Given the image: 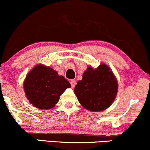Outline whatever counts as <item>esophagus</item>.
<instances>
[{"label":"esophagus","instance_id":"esophagus-1","mask_svg":"<svg viewBox=\"0 0 150 150\" xmlns=\"http://www.w3.org/2000/svg\"><path fill=\"white\" fill-rule=\"evenodd\" d=\"M70 84H71V87L73 88H73H75V85H76V82H75V80H73L70 81Z\"/></svg>","mask_w":150,"mask_h":150}]
</instances>
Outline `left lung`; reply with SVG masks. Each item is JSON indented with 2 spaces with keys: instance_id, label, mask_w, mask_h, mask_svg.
Wrapping results in <instances>:
<instances>
[{
  "instance_id": "obj_1",
  "label": "left lung",
  "mask_w": 150,
  "mask_h": 150,
  "mask_svg": "<svg viewBox=\"0 0 150 150\" xmlns=\"http://www.w3.org/2000/svg\"><path fill=\"white\" fill-rule=\"evenodd\" d=\"M117 89L118 84L114 74L108 66L101 64L96 69L89 66L74 91L83 107L89 110L99 112L112 103Z\"/></svg>"
}]
</instances>
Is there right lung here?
<instances>
[{
  "label": "right lung",
  "instance_id": "1",
  "mask_svg": "<svg viewBox=\"0 0 150 150\" xmlns=\"http://www.w3.org/2000/svg\"><path fill=\"white\" fill-rule=\"evenodd\" d=\"M71 85L64 77L50 67L38 65L28 73L23 84L26 97L31 104L41 110L54 107L59 96Z\"/></svg>",
  "mask_w": 150,
  "mask_h": 150
}]
</instances>
